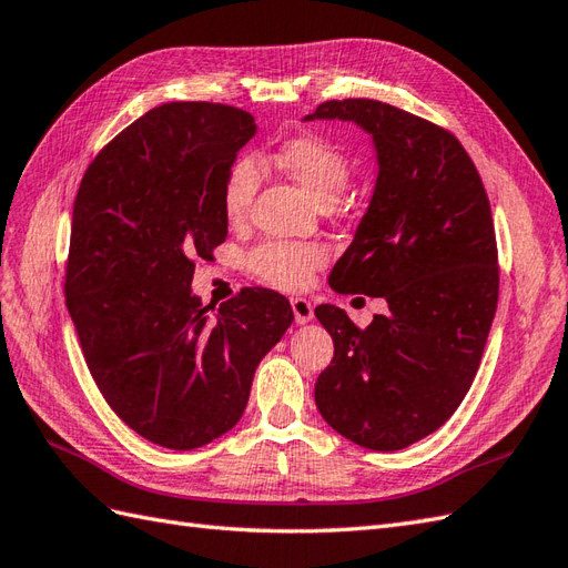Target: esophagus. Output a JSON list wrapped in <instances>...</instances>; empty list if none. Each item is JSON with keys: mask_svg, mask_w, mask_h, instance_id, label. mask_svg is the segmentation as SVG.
Instances as JSON below:
<instances>
[{"mask_svg": "<svg viewBox=\"0 0 568 568\" xmlns=\"http://www.w3.org/2000/svg\"><path fill=\"white\" fill-rule=\"evenodd\" d=\"M290 304H293V312H295V322L297 324H310L312 322V318H314V307H312L310 300L293 297V300H290Z\"/></svg>", "mask_w": 568, "mask_h": 568, "instance_id": "1", "label": "esophagus"}]
</instances>
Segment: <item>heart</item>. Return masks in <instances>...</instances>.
Listing matches in <instances>:
<instances>
[{"mask_svg": "<svg viewBox=\"0 0 568 568\" xmlns=\"http://www.w3.org/2000/svg\"><path fill=\"white\" fill-rule=\"evenodd\" d=\"M273 160L285 170L316 206L336 201L351 180V165L336 143L322 136L302 134L283 141ZM258 189L254 160L240 158L230 165L223 182V211L230 221H240L250 211ZM324 264V250L314 244L268 242L252 254V268L258 278L285 290H300L312 281V273Z\"/></svg>", "mask_w": 568, "mask_h": 568, "instance_id": "1", "label": "heart"}]
</instances>
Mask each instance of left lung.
<instances>
[{"instance_id": "8db88e82", "label": "left lung", "mask_w": 568, "mask_h": 568, "mask_svg": "<svg viewBox=\"0 0 568 568\" xmlns=\"http://www.w3.org/2000/svg\"><path fill=\"white\" fill-rule=\"evenodd\" d=\"M314 120L353 122L376 151L369 206L328 283L388 304L365 331L345 310L316 307L333 359L314 400L345 439L398 450L456 413L483 359L499 297L489 199L460 141L410 112L347 98Z\"/></svg>"}]
</instances>
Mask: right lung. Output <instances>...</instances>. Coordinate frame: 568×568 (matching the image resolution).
<instances>
[{
    "mask_svg": "<svg viewBox=\"0 0 568 568\" xmlns=\"http://www.w3.org/2000/svg\"><path fill=\"white\" fill-rule=\"evenodd\" d=\"M250 112L165 103L114 136L74 201L67 310L110 408L151 444L192 450L240 423L258 362L293 324L264 287L209 314L194 258L227 237L223 182Z\"/></svg>",
    "mask_w": 568,
    "mask_h": 568,
    "instance_id": "add662e5",
    "label": "right lung"
}]
</instances>
